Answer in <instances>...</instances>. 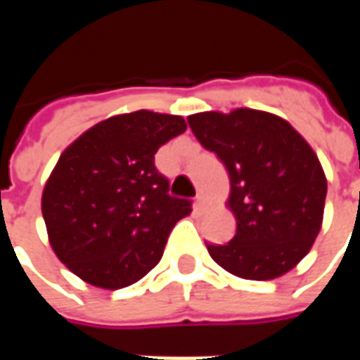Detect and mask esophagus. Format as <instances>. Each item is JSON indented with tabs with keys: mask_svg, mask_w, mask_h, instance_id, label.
<instances>
[{
	"mask_svg": "<svg viewBox=\"0 0 360 360\" xmlns=\"http://www.w3.org/2000/svg\"><path fill=\"white\" fill-rule=\"evenodd\" d=\"M196 208H198L200 212L206 210V208H208V198H206L204 195L196 196Z\"/></svg>",
	"mask_w": 360,
	"mask_h": 360,
	"instance_id": "34e87169",
	"label": "esophagus"
}]
</instances>
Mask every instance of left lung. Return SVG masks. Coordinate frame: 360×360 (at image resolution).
<instances>
[{
    "label": "left lung",
    "mask_w": 360,
    "mask_h": 360,
    "mask_svg": "<svg viewBox=\"0 0 360 360\" xmlns=\"http://www.w3.org/2000/svg\"><path fill=\"white\" fill-rule=\"evenodd\" d=\"M187 121L229 173L226 204L237 233L227 245H206L212 260L255 281L293 270L324 219L328 181L316 152L285 119L268 111H200Z\"/></svg>",
    "instance_id": "8db88e82"
}]
</instances>
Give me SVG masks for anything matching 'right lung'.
I'll use <instances>...</instances> for the list:
<instances>
[{"label": "right lung", "mask_w": 360, "mask_h": 360, "mask_svg": "<svg viewBox=\"0 0 360 360\" xmlns=\"http://www.w3.org/2000/svg\"><path fill=\"white\" fill-rule=\"evenodd\" d=\"M185 131L181 115L139 110L103 119L61 152L42 216L56 257L82 281L121 289L162 260L191 202L169 195L154 154Z\"/></svg>", "instance_id": "obj_1"}]
</instances>
